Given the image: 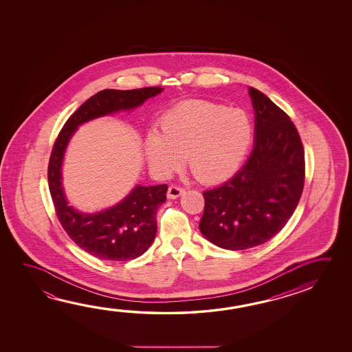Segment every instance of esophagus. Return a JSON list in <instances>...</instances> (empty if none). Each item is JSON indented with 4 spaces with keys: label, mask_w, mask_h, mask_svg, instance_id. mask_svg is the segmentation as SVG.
<instances>
[{
    "label": "esophagus",
    "mask_w": 352,
    "mask_h": 352,
    "mask_svg": "<svg viewBox=\"0 0 352 352\" xmlns=\"http://www.w3.org/2000/svg\"><path fill=\"white\" fill-rule=\"evenodd\" d=\"M184 192L185 190L182 186L174 184L170 185L169 189H168V197H169V199H177V197H180V195H183Z\"/></svg>",
    "instance_id": "34e87169"
}]
</instances>
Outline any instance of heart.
<instances>
[{
  "instance_id": "b5f03b06",
  "label": "heart",
  "mask_w": 352,
  "mask_h": 352,
  "mask_svg": "<svg viewBox=\"0 0 352 352\" xmlns=\"http://www.w3.org/2000/svg\"><path fill=\"white\" fill-rule=\"evenodd\" d=\"M253 141L246 112L206 100H188L160 120V132L149 133L144 151L149 164L170 173L184 163L201 183L230 178L240 168Z\"/></svg>"
}]
</instances>
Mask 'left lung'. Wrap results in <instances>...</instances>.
I'll return each instance as SVG.
<instances>
[{"instance_id": "8db88e82", "label": "left lung", "mask_w": 352, "mask_h": 352, "mask_svg": "<svg viewBox=\"0 0 352 352\" xmlns=\"http://www.w3.org/2000/svg\"><path fill=\"white\" fill-rule=\"evenodd\" d=\"M256 129L254 147L232 178L204 191L199 228L216 246L240 251L278 234L302 197L305 160L289 116L265 94L250 87Z\"/></svg>"}]
</instances>
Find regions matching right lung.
Here are the masks:
<instances>
[{"mask_svg":"<svg viewBox=\"0 0 352 352\" xmlns=\"http://www.w3.org/2000/svg\"><path fill=\"white\" fill-rule=\"evenodd\" d=\"M161 87L133 90L106 89L87 99L67 120L56 137L48 164V184L56 217L81 250L106 261H127L148 250L157 234V210L167 199L168 185H137L121 203L98 214H82L69 206L62 188L63 155L78 126L118 110L142 105L162 93Z\"/></svg>","mask_w":352,"mask_h":352,"instance_id":"right-lung-1","label":"right lung"}]
</instances>
